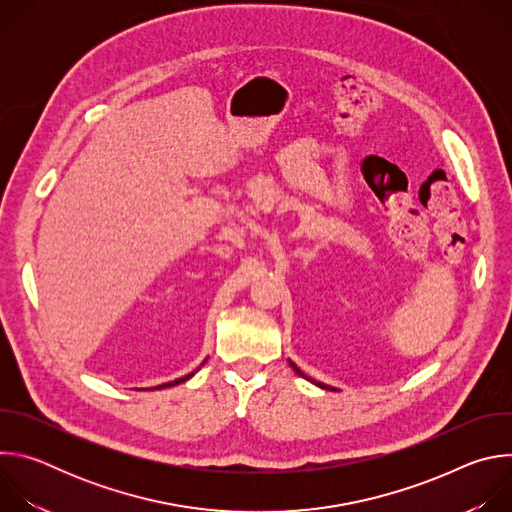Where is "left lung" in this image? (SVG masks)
Wrapping results in <instances>:
<instances>
[{"label": "left lung", "instance_id": "obj_1", "mask_svg": "<svg viewBox=\"0 0 512 512\" xmlns=\"http://www.w3.org/2000/svg\"><path fill=\"white\" fill-rule=\"evenodd\" d=\"M289 364H291V369H294V371H296V373H298L300 377L308 379V377H306V375H304V373H302V371H300V369L296 367V364H294V362H291V360H289ZM308 381H310V379H308ZM312 383H314V385H318L320 389H326V391H336V389H334V387H330V385H324V383H316V381H312Z\"/></svg>", "mask_w": 512, "mask_h": 512}]
</instances>
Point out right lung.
Returning <instances> with one entry per match:
<instances>
[{"label": "right lung", "instance_id": "1", "mask_svg": "<svg viewBox=\"0 0 512 512\" xmlns=\"http://www.w3.org/2000/svg\"><path fill=\"white\" fill-rule=\"evenodd\" d=\"M204 362H206V358H204ZM204 362H202V364H204ZM202 364H200V367H202ZM200 367H198V369H200ZM198 369H196V371H198ZM196 371H194V373H190V375H184V377H180V379H176V381H170V383H164V385H158V387H154V389H166V387H174V385H180V383H184V381H188V379H192V377H194V375H196Z\"/></svg>", "mask_w": 512, "mask_h": 512}]
</instances>
